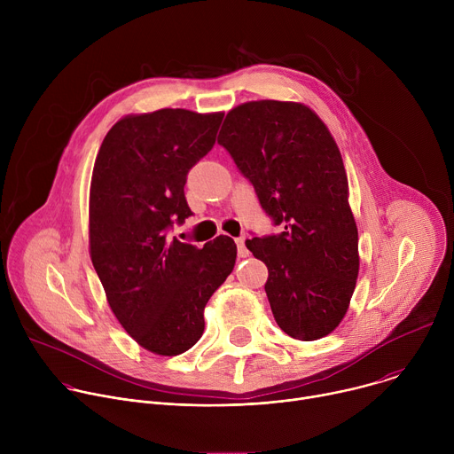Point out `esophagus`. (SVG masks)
Returning <instances> with one entry per match:
<instances>
[{"label":"esophagus","instance_id":"obj_1","mask_svg":"<svg viewBox=\"0 0 454 454\" xmlns=\"http://www.w3.org/2000/svg\"><path fill=\"white\" fill-rule=\"evenodd\" d=\"M235 244H237V253H239V256H247L249 254V251H247V247H246V237L244 235H240V237H237L235 239Z\"/></svg>","mask_w":454,"mask_h":454}]
</instances>
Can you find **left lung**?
Listing matches in <instances>:
<instances>
[{
  "label": "left lung",
  "mask_w": 454,
  "mask_h": 454,
  "mask_svg": "<svg viewBox=\"0 0 454 454\" xmlns=\"http://www.w3.org/2000/svg\"><path fill=\"white\" fill-rule=\"evenodd\" d=\"M217 142L282 226L246 240L268 266L264 289L278 327L300 341L331 334L354 294L359 254L348 181L329 129L303 104L258 100L226 114Z\"/></svg>",
  "instance_id": "left-lung-1"
}]
</instances>
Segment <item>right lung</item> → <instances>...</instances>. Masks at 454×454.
Here are the masks:
<instances>
[{"label":"right lung","mask_w":454,"mask_h":454,"mask_svg":"<svg viewBox=\"0 0 454 454\" xmlns=\"http://www.w3.org/2000/svg\"><path fill=\"white\" fill-rule=\"evenodd\" d=\"M223 116L186 109L125 116L95 160L91 262L121 327L160 356L183 354L200 341L205 307L235 266L237 246L226 235L203 249L167 239L174 224L193 215L186 176L212 151Z\"/></svg>","instance_id":"obj_1"}]
</instances>
